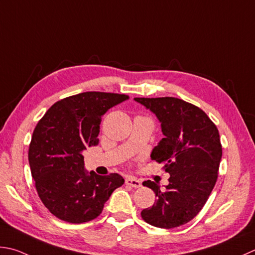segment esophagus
<instances>
[{
  "label": "esophagus",
  "mask_w": 255,
  "mask_h": 255,
  "mask_svg": "<svg viewBox=\"0 0 255 255\" xmlns=\"http://www.w3.org/2000/svg\"><path fill=\"white\" fill-rule=\"evenodd\" d=\"M126 184L128 186L135 187V189H137V187H141V185H142L141 182L136 179H134V177H128V179L126 180Z\"/></svg>",
  "instance_id": "obj_1"
}]
</instances>
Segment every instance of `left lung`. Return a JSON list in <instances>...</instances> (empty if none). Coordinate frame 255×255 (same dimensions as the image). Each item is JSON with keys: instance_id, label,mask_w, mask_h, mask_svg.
<instances>
[{"instance_id": "left-lung-1", "label": "left lung", "mask_w": 255, "mask_h": 255, "mask_svg": "<svg viewBox=\"0 0 255 255\" xmlns=\"http://www.w3.org/2000/svg\"><path fill=\"white\" fill-rule=\"evenodd\" d=\"M161 122L164 137L151 158L170 173L164 190L153 181L143 185L154 191L156 201L141 212L146 223L172 229L193 219L204 206L218 180L222 145L217 126L195 105L172 97L135 98Z\"/></svg>"}]
</instances>
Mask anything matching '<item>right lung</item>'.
I'll list each match as a JSON object with an SVG mask.
<instances>
[{
  "mask_svg": "<svg viewBox=\"0 0 255 255\" xmlns=\"http://www.w3.org/2000/svg\"><path fill=\"white\" fill-rule=\"evenodd\" d=\"M127 99L107 92L72 95L53 104L36 124L28 162L38 196L57 219L75 224L97 219L113 191L123 185L118 173L88 174L82 151L98 145L102 115Z\"/></svg>",
  "mask_w": 255,
  "mask_h": 255,
  "instance_id": "obj_1",
  "label": "right lung"
}]
</instances>
